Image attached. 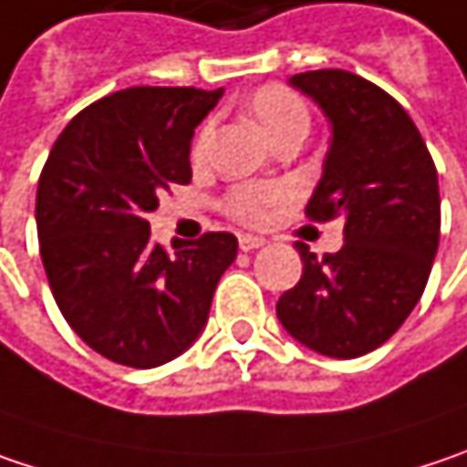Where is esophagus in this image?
I'll return each mask as SVG.
<instances>
[{"label":"esophagus","instance_id":"34e87169","mask_svg":"<svg viewBox=\"0 0 467 467\" xmlns=\"http://www.w3.org/2000/svg\"><path fill=\"white\" fill-rule=\"evenodd\" d=\"M263 244H265V239H263V236H250V234L239 236V250H242V252L260 250Z\"/></svg>","mask_w":467,"mask_h":467}]
</instances>
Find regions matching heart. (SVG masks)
Masks as SVG:
<instances>
[{"label": "heart", "instance_id": "b5f03b06", "mask_svg": "<svg viewBox=\"0 0 467 467\" xmlns=\"http://www.w3.org/2000/svg\"><path fill=\"white\" fill-rule=\"evenodd\" d=\"M250 111L252 119L257 121V127L271 140H276L279 135L295 130V127H306L308 130V109H306V103L295 92H289L284 87H276V84L263 87V89L254 92ZM210 140H213V124H204V130L199 132L196 149H193L196 159H202L207 153ZM284 199H286V188H282V185L247 183L234 188L225 196V210L236 220H242V223H260V220H265L268 210L274 204L284 202Z\"/></svg>", "mask_w": 467, "mask_h": 467}]
</instances>
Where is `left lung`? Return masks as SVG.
<instances>
[{"instance_id": "1", "label": "left lung", "mask_w": 467, "mask_h": 467, "mask_svg": "<svg viewBox=\"0 0 467 467\" xmlns=\"http://www.w3.org/2000/svg\"><path fill=\"white\" fill-rule=\"evenodd\" d=\"M329 121L308 217L343 220L346 244L318 260L295 247L303 276L276 303L282 327L329 358L364 356L407 321L439 250V175L415 121L378 84L324 68L292 77Z\"/></svg>"}]
</instances>
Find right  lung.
I'll return each instance as SVG.
<instances>
[{
  "label": "right lung",
  "instance_id": "right-lung-1",
  "mask_svg": "<svg viewBox=\"0 0 467 467\" xmlns=\"http://www.w3.org/2000/svg\"><path fill=\"white\" fill-rule=\"evenodd\" d=\"M223 89L130 87L87 106L55 140L36 188L39 252L55 303L100 356L150 369L204 332L234 234L150 242L159 193L191 181V138Z\"/></svg>",
  "mask_w": 467,
  "mask_h": 467
}]
</instances>
